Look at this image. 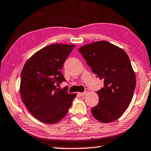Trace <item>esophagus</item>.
Returning a JSON list of instances; mask_svg holds the SVG:
<instances>
[{"label": "esophagus", "mask_w": 151, "mask_h": 151, "mask_svg": "<svg viewBox=\"0 0 151 151\" xmlns=\"http://www.w3.org/2000/svg\"><path fill=\"white\" fill-rule=\"evenodd\" d=\"M78 95H80L81 96H85V95H87V92H84V93H78Z\"/></svg>", "instance_id": "obj_1"}]
</instances>
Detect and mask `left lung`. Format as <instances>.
<instances>
[{
	"instance_id": "1",
	"label": "left lung",
	"mask_w": 151,
	"mask_h": 151,
	"mask_svg": "<svg viewBox=\"0 0 151 151\" xmlns=\"http://www.w3.org/2000/svg\"><path fill=\"white\" fill-rule=\"evenodd\" d=\"M104 87L97 92L99 103L91 109L94 118L103 123L118 119L128 108L136 87V75L128 54L106 41L83 45L78 49Z\"/></svg>"
}]
</instances>
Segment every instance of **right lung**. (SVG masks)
Here are the masks:
<instances>
[{"label":"right lung","mask_w":151,"mask_h":151,"mask_svg":"<svg viewBox=\"0 0 151 151\" xmlns=\"http://www.w3.org/2000/svg\"><path fill=\"white\" fill-rule=\"evenodd\" d=\"M75 45H47L29 58L21 74V99L32 116L54 124L64 118L76 94L59 86L66 81L61 69Z\"/></svg>","instance_id":"add662e5"}]
</instances>
